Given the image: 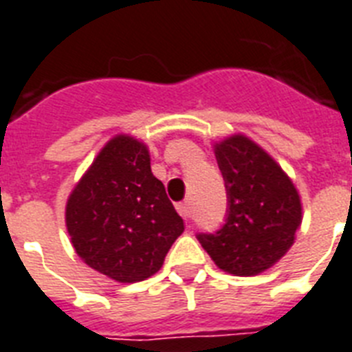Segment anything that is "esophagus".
Instances as JSON below:
<instances>
[{
	"mask_svg": "<svg viewBox=\"0 0 352 352\" xmlns=\"http://www.w3.org/2000/svg\"><path fill=\"white\" fill-rule=\"evenodd\" d=\"M177 211H179V213H181V215L184 217V219H190V217H191V206H190V202L186 201V202H181V204H177Z\"/></svg>",
	"mask_w": 352,
	"mask_h": 352,
	"instance_id": "34e87169",
	"label": "esophagus"
}]
</instances>
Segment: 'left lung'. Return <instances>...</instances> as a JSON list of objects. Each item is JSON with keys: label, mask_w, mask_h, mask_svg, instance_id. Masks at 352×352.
Here are the masks:
<instances>
[{"label": "left lung", "mask_w": 352, "mask_h": 352, "mask_svg": "<svg viewBox=\"0 0 352 352\" xmlns=\"http://www.w3.org/2000/svg\"><path fill=\"white\" fill-rule=\"evenodd\" d=\"M228 191V219L217 233L197 236L211 260L235 276L264 273L289 251L302 224V202L289 175L250 137L215 142Z\"/></svg>", "instance_id": "8db88e82"}]
</instances>
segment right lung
I'll list each match as a JSON object with an SVG mask.
<instances>
[{
	"mask_svg": "<svg viewBox=\"0 0 352 352\" xmlns=\"http://www.w3.org/2000/svg\"><path fill=\"white\" fill-rule=\"evenodd\" d=\"M68 235L81 260L133 284L161 270L184 222L150 166V150L119 133L101 148L67 201Z\"/></svg>",
	"mask_w": 352,
	"mask_h": 352,
	"instance_id": "1",
	"label": "right lung"
}]
</instances>
